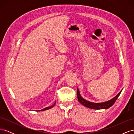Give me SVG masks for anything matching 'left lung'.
I'll return each instance as SVG.
<instances>
[{
	"instance_id": "obj_1",
	"label": "left lung",
	"mask_w": 134,
	"mask_h": 134,
	"mask_svg": "<svg viewBox=\"0 0 134 134\" xmlns=\"http://www.w3.org/2000/svg\"><path fill=\"white\" fill-rule=\"evenodd\" d=\"M122 90H121L119 93H118L115 97L110 100L106 102H101V103H93L90 101L87 100L86 99H84L83 97L81 96L80 94V92L78 88H77V97H78V99L79 102L83 104L84 106L93 109H107L109 107H111L112 105L115 103L117 99L118 98L120 93L122 92Z\"/></svg>"
}]
</instances>
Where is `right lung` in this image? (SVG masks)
<instances>
[{"label":"right lung","instance_id":"right-lung-1","mask_svg":"<svg viewBox=\"0 0 134 134\" xmlns=\"http://www.w3.org/2000/svg\"><path fill=\"white\" fill-rule=\"evenodd\" d=\"M55 103H54V104H53V105H52L51 106H49V107H46V108H43V109H41V110H39V111H45V110H47V109H50V108H52L54 106V105L55 104Z\"/></svg>","mask_w":134,"mask_h":134}]
</instances>
